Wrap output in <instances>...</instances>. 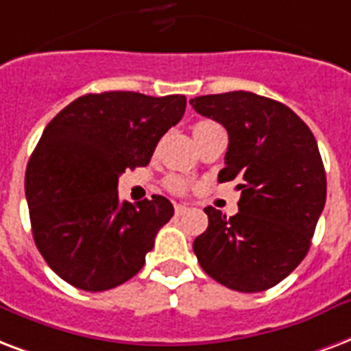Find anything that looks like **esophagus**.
Here are the masks:
<instances>
[{"mask_svg":"<svg viewBox=\"0 0 351 351\" xmlns=\"http://www.w3.org/2000/svg\"><path fill=\"white\" fill-rule=\"evenodd\" d=\"M173 210H176V214H178V216H181V214H184V213H186V210H189V206L181 205V203H176V206H173Z\"/></svg>","mask_w":351,"mask_h":351,"instance_id":"1","label":"esophagus"}]
</instances>
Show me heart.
<instances>
[{
  "label": "heart",
  "instance_id": "obj_1",
  "mask_svg": "<svg viewBox=\"0 0 351 351\" xmlns=\"http://www.w3.org/2000/svg\"><path fill=\"white\" fill-rule=\"evenodd\" d=\"M213 126H218V124H214L213 121H199L194 124V128H192V133H194V135H197V133L205 132V130H208V128H213ZM167 186L170 192H173V194H183L184 189H186V183H184V179H181V178H170L168 179Z\"/></svg>",
  "mask_w": 351,
  "mask_h": 351
}]
</instances>
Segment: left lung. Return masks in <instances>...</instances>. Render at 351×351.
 Masks as SVG:
<instances>
[{
	"label": "left lung",
	"instance_id": "obj_1",
	"mask_svg": "<svg viewBox=\"0 0 351 351\" xmlns=\"http://www.w3.org/2000/svg\"><path fill=\"white\" fill-rule=\"evenodd\" d=\"M229 133L219 183L240 179L238 214L206 206L208 227L194 240L210 278L241 293L265 291L308 254L326 203V172L313 133L282 102L249 91L190 100Z\"/></svg>",
	"mask_w": 351,
	"mask_h": 351
}]
</instances>
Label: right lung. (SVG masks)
<instances>
[{"instance_id":"add662e5","label":"right lung","mask_w":351,"mask_h":351,"mask_svg":"<svg viewBox=\"0 0 351 351\" xmlns=\"http://www.w3.org/2000/svg\"><path fill=\"white\" fill-rule=\"evenodd\" d=\"M184 108V95L89 93L45 126L27 165L25 195L38 251L67 284L106 291L143 269L173 206L162 195L121 201L119 176L150 162Z\"/></svg>"}]
</instances>
